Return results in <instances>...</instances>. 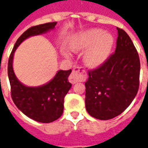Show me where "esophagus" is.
Listing matches in <instances>:
<instances>
[{
  "label": "esophagus",
  "mask_w": 148,
  "mask_h": 148,
  "mask_svg": "<svg viewBox=\"0 0 148 148\" xmlns=\"http://www.w3.org/2000/svg\"><path fill=\"white\" fill-rule=\"evenodd\" d=\"M86 72L85 69L83 67H79V66H76L74 68L73 72L69 77V82L72 84H75L77 82H79L83 78V74Z\"/></svg>",
  "instance_id": "34e87169"
}]
</instances>
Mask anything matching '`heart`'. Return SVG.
I'll return each instance as SVG.
<instances>
[{
	"label": "heart",
	"instance_id": "b5f03b06",
	"mask_svg": "<svg viewBox=\"0 0 148 148\" xmlns=\"http://www.w3.org/2000/svg\"><path fill=\"white\" fill-rule=\"evenodd\" d=\"M114 42L110 33L101 29H90L78 33L70 42L71 48L74 51L86 50L84 59L87 64L96 67L101 65L108 58ZM65 56H70L67 51L63 50Z\"/></svg>",
	"mask_w": 148,
	"mask_h": 148
}]
</instances>
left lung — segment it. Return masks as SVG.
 Listing matches in <instances>:
<instances>
[{"label": "left lung", "instance_id": "1", "mask_svg": "<svg viewBox=\"0 0 148 148\" xmlns=\"http://www.w3.org/2000/svg\"><path fill=\"white\" fill-rule=\"evenodd\" d=\"M115 53L102 65L89 71L86 82V109L96 119L117 116L130 106L139 89L140 62L133 42L117 27Z\"/></svg>", "mask_w": 148, "mask_h": 148}]
</instances>
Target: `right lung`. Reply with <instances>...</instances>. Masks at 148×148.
Masks as SVG:
<instances>
[{
	"mask_svg": "<svg viewBox=\"0 0 148 148\" xmlns=\"http://www.w3.org/2000/svg\"><path fill=\"white\" fill-rule=\"evenodd\" d=\"M57 22L39 24L28 28L19 37L8 59V75L13 102L24 115L41 123L56 121L63 112L64 97L71 88L68 81L71 70L58 71L49 82L40 86H24L15 75L12 61L16 50L24 40L30 36L46 33L54 29Z\"/></svg>",
	"mask_w": 148,
	"mask_h": 148,
	"instance_id": "add662e5",
	"label": "right lung"
}]
</instances>
